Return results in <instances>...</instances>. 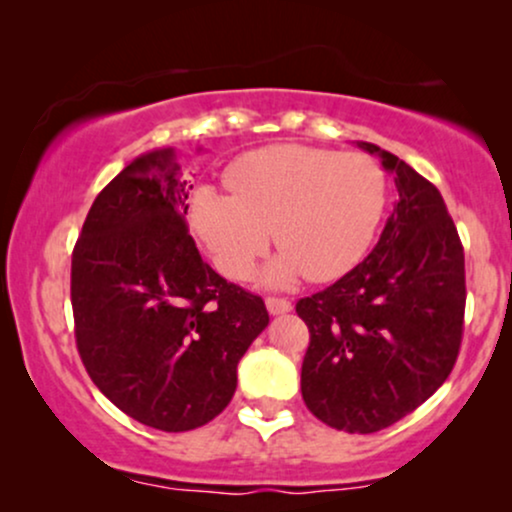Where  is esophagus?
Wrapping results in <instances>:
<instances>
[{
	"mask_svg": "<svg viewBox=\"0 0 512 512\" xmlns=\"http://www.w3.org/2000/svg\"><path fill=\"white\" fill-rule=\"evenodd\" d=\"M293 308L291 305V301H286V298H267V310L272 315H284V313H289V310Z\"/></svg>",
	"mask_w": 512,
	"mask_h": 512,
	"instance_id": "obj_1",
	"label": "esophagus"
}]
</instances>
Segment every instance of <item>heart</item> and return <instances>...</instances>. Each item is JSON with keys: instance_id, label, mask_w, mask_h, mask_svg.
I'll list each match as a JSON object with an SVG mask.
<instances>
[{"instance_id": "heart-1", "label": "heart", "mask_w": 512, "mask_h": 512, "mask_svg": "<svg viewBox=\"0 0 512 512\" xmlns=\"http://www.w3.org/2000/svg\"><path fill=\"white\" fill-rule=\"evenodd\" d=\"M231 195L199 187L190 223L216 267L248 279L274 233L276 255L264 269L272 286L298 276L332 281L366 257L387 207V178L375 158L303 144L250 151L226 170Z\"/></svg>"}]
</instances>
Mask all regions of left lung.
I'll use <instances>...</instances> for the list:
<instances>
[{
  "label": "left lung",
  "mask_w": 512,
  "mask_h": 512,
  "mask_svg": "<svg viewBox=\"0 0 512 512\" xmlns=\"http://www.w3.org/2000/svg\"><path fill=\"white\" fill-rule=\"evenodd\" d=\"M397 204L373 252L296 313L310 344L303 402L322 424L375 433L404 419L448 380L462 344L464 250L438 187L380 146Z\"/></svg>",
  "instance_id": "obj_1"
}]
</instances>
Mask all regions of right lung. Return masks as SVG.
<instances>
[{
	"label": "right lung",
	"mask_w": 512,
	"mask_h": 512,
	"mask_svg": "<svg viewBox=\"0 0 512 512\" xmlns=\"http://www.w3.org/2000/svg\"><path fill=\"white\" fill-rule=\"evenodd\" d=\"M173 149L134 158L91 204L72 252L74 337L117 409L180 433L231 402L238 361L269 325L264 301L199 255Z\"/></svg>",
	"instance_id": "obj_1"
}]
</instances>
